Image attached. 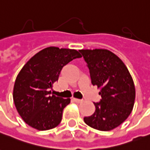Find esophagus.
Wrapping results in <instances>:
<instances>
[{
  "label": "esophagus",
  "mask_w": 150,
  "mask_h": 150,
  "mask_svg": "<svg viewBox=\"0 0 150 150\" xmlns=\"http://www.w3.org/2000/svg\"><path fill=\"white\" fill-rule=\"evenodd\" d=\"M73 101H74V102H76V103H78V104L82 102V100H79V99H75V98H73Z\"/></svg>",
  "instance_id": "34e87169"
}]
</instances>
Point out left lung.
Instances as JSON below:
<instances>
[{
  "mask_svg": "<svg viewBox=\"0 0 150 150\" xmlns=\"http://www.w3.org/2000/svg\"><path fill=\"white\" fill-rule=\"evenodd\" d=\"M93 86L100 88V100L94 103L96 110L84 122L92 128L110 131L118 127L131 114L136 90L128 69L116 54L108 50H79Z\"/></svg>",
  "mask_w": 150,
  "mask_h": 150,
  "instance_id": "obj_1",
  "label": "left lung"
}]
</instances>
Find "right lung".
Returning a JSON list of instances; mask_svg holds the SVG:
<instances>
[{
  "mask_svg": "<svg viewBox=\"0 0 150 150\" xmlns=\"http://www.w3.org/2000/svg\"><path fill=\"white\" fill-rule=\"evenodd\" d=\"M76 50L50 46L27 62L14 82L13 98L17 111L28 125L39 131L52 129L60 123L63 110L70 99L50 96L64 66L81 58Z\"/></svg>",
  "mask_w": 150,
  "mask_h": 150,
  "instance_id": "right-lung-1",
  "label": "right lung"
}]
</instances>
